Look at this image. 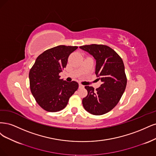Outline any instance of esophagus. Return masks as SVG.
Listing matches in <instances>:
<instances>
[{
    "mask_svg": "<svg viewBox=\"0 0 156 156\" xmlns=\"http://www.w3.org/2000/svg\"><path fill=\"white\" fill-rule=\"evenodd\" d=\"M83 87H84V86H83V85L79 83V88H83Z\"/></svg>",
    "mask_w": 156,
    "mask_h": 156,
    "instance_id": "34e87169",
    "label": "esophagus"
}]
</instances>
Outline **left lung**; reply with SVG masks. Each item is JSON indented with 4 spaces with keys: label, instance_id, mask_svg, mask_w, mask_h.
I'll return each mask as SVG.
<instances>
[{
    "label": "left lung",
    "instance_id": "8db88e82",
    "mask_svg": "<svg viewBox=\"0 0 156 156\" xmlns=\"http://www.w3.org/2000/svg\"><path fill=\"white\" fill-rule=\"evenodd\" d=\"M80 48L94 58L95 74L102 82L95 91L93 87L85 86L87 95L82 100L83 106L91 114L104 115L115 107L126 87L123 61L116 52L106 45L93 44Z\"/></svg>",
    "mask_w": 156,
    "mask_h": 156
}]
</instances>
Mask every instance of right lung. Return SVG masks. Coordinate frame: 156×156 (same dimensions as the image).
Listing matches in <instances>:
<instances>
[{
	"mask_svg": "<svg viewBox=\"0 0 156 156\" xmlns=\"http://www.w3.org/2000/svg\"><path fill=\"white\" fill-rule=\"evenodd\" d=\"M78 47L59 45L45 51L37 58L29 73L30 86L37 103L49 112L64 109L78 88V82H67L59 74L66 67L69 55Z\"/></svg>",
	"mask_w": 156,
	"mask_h": 156,
	"instance_id": "1",
	"label": "right lung"
}]
</instances>
